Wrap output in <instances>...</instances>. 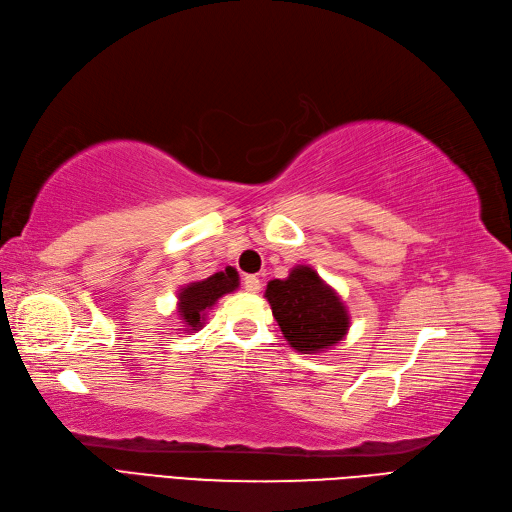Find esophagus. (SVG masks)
<instances>
[{"mask_svg":"<svg viewBox=\"0 0 512 512\" xmlns=\"http://www.w3.org/2000/svg\"><path fill=\"white\" fill-rule=\"evenodd\" d=\"M243 288L248 292H258L260 290V279L256 275H245L243 277Z\"/></svg>","mask_w":512,"mask_h":512,"instance_id":"34e87169","label":"esophagus"}]
</instances>
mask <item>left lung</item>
Listing matches in <instances>:
<instances>
[{"instance_id": "8db88e82", "label": "left lung", "mask_w": 512, "mask_h": 512, "mask_svg": "<svg viewBox=\"0 0 512 512\" xmlns=\"http://www.w3.org/2000/svg\"><path fill=\"white\" fill-rule=\"evenodd\" d=\"M264 296L286 341L301 354H320L343 341L349 330L339 294L307 264L294 267L286 279L269 281Z\"/></svg>"}]
</instances>
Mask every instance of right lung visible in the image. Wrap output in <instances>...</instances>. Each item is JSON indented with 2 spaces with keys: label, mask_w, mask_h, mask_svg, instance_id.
<instances>
[{
  "label": "right lung",
  "mask_w": 512,
  "mask_h": 512,
  "mask_svg": "<svg viewBox=\"0 0 512 512\" xmlns=\"http://www.w3.org/2000/svg\"><path fill=\"white\" fill-rule=\"evenodd\" d=\"M239 288V273L233 267L209 275L203 281H192L178 292V315L186 330H199L205 324L207 311L228 292Z\"/></svg>",
  "instance_id": "1"
}]
</instances>
